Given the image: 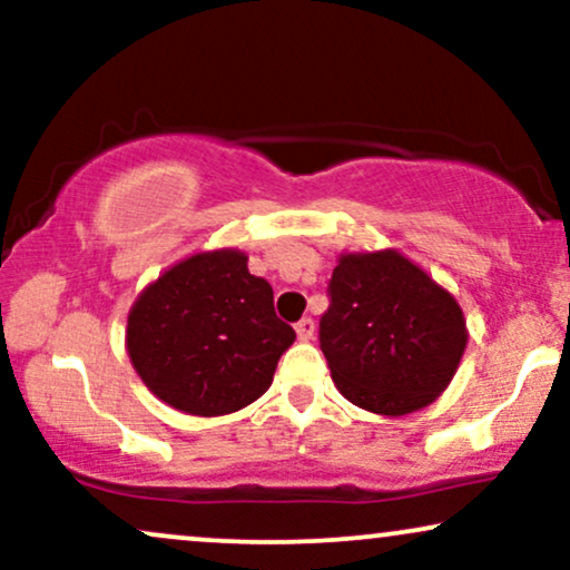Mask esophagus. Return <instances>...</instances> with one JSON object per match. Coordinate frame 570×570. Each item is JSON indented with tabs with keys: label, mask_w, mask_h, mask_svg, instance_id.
<instances>
[{
	"label": "esophagus",
	"mask_w": 570,
	"mask_h": 570,
	"mask_svg": "<svg viewBox=\"0 0 570 570\" xmlns=\"http://www.w3.org/2000/svg\"><path fill=\"white\" fill-rule=\"evenodd\" d=\"M294 330H297V337L303 340V343H307V340H313V332H316V324H313L311 316L299 318L297 324H294Z\"/></svg>",
	"instance_id": "obj_1"
}]
</instances>
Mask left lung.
Listing matches in <instances>:
<instances>
[{"label":"left lung","mask_w":570,"mask_h":570,"mask_svg":"<svg viewBox=\"0 0 570 570\" xmlns=\"http://www.w3.org/2000/svg\"><path fill=\"white\" fill-rule=\"evenodd\" d=\"M318 340L340 394L399 417L448 389L469 332L453 294L404 254L383 248L340 254Z\"/></svg>","instance_id":"left-lung-1"}]
</instances>
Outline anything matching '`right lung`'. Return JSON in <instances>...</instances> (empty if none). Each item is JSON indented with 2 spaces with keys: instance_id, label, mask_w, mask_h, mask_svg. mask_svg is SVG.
Listing matches in <instances>:
<instances>
[{
  "instance_id": "add662e5",
  "label": "right lung",
  "mask_w": 570,
  "mask_h": 570,
  "mask_svg": "<svg viewBox=\"0 0 570 570\" xmlns=\"http://www.w3.org/2000/svg\"><path fill=\"white\" fill-rule=\"evenodd\" d=\"M238 248L200 252L168 267L128 313L130 364L160 402L187 415H227L271 389L294 330L273 289Z\"/></svg>"
}]
</instances>
